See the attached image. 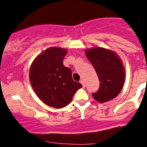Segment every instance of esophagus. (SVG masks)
Listing matches in <instances>:
<instances>
[{"instance_id": "esophagus-1", "label": "esophagus", "mask_w": 147, "mask_h": 147, "mask_svg": "<svg viewBox=\"0 0 147 147\" xmlns=\"http://www.w3.org/2000/svg\"><path fill=\"white\" fill-rule=\"evenodd\" d=\"M80 83L82 84L83 87H85V84H84V80H80Z\"/></svg>"}]
</instances>
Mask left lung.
Instances as JSON below:
<instances>
[{
	"instance_id": "left-lung-1",
	"label": "left lung",
	"mask_w": 147,
	"mask_h": 147,
	"mask_svg": "<svg viewBox=\"0 0 147 147\" xmlns=\"http://www.w3.org/2000/svg\"><path fill=\"white\" fill-rule=\"evenodd\" d=\"M98 76L100 89L92 96L99 102H108L116 97L122 90L125 71L119 57L112 50L93 47L85 51Z\"/></svg>"
}]
</instances>
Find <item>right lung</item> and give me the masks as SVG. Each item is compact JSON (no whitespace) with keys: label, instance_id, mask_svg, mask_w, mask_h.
Wrapping results in <instances>:
<instances>
[{"label":"right lung","instance_id":"obj_1","mask_svg":"<svg viewBox=\"0 0 147 147\" xmlns=\"http://www.w3.org/2000/svg\"><path fill=\"white\" fill-rule=\"evenodd\" d=\"M66 49L50 47L34 60L30 69V81L40 99L55 108H63L72 101L82 87L72 78V71L63 65Z\"/></svg>","mask_w":147,"mask_h":147}]
</instances>
